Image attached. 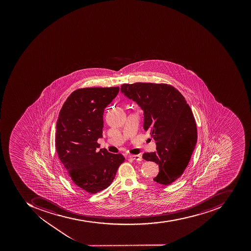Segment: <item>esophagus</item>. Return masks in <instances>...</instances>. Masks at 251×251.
<instances>
[{
  "label": "esophagus",
  "instance_id": "34e87169",
  "mask_svg": "<svg viewBox=\"0 0 251 251\" xmlns=\"http://www.w3.org/2000/svg\"><path fill=\"white\" fill-rule=\"evenodd\" d=\"M130 158L133 160H137V161H141L142 160V156L141 155H130Z\"/></svg>",
  "mask_w": 251,
  "mask_h": 251
}]
</instances>
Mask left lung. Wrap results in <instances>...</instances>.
Returning a JSON list of instances; mask_svg holds the SVG:
<instances>
[{"label": "left lung", "instance_id": "8db88e82", "mask_svg": "<svg viewBox=\"0 0 251 251\" xmlns=\"http://www.w3.org/2000/svg\"><path fill=\"white\" fill-rule=\"evenodd\" d=\"M121 92L144 110V128L154 139L156 151L144 153L143 158L159 165L153 180L170 185L187 168L198 141L192 110L180 91L171 84H124Z\"/></svg>", "mask_w": 251, "mask_h": 251}]
</instances>
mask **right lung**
<instances>
[{
  "label": "right lung",
  "mask_w": 251,
  "mask_h": 251,
  "mask_svg": "<svg viewBox=\"0 0 251 251\" xmlns=\"http://www.w3.org/2000/svg\"><path fill=\"white\" fill-rule=\"evenodd\" d=\"M119 87H86L67 98L59 112L55 146L72 183L90 194L111 184L125 157L100 149L103 110L118 95Z\"/></svg>",
  "instance_id": "obj_1"
}]
</instances>
